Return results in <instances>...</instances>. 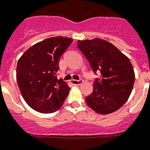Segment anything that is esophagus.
Masks as SVG:
<instances>
[{
  "label": "esophagus",
  "instance_id": "esophagus-1",
  "mask_svg": "<svg viewBox=\"0 0 150 150\" xmlns=\"http://www.w3.org/2000/svg\"><path fill=\"white\" fill-rule=\"evenodd\" d=\"M82 80H71L72 84L74 85H81L82 83Z\"/></svg>",
  "mask_w": 150,
  "mask_h": 150
}]
</instances>
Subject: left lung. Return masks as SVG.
I'll return each instance as SVG.
<instances>
[{"label":"left lung","instance_id":"left-lung-1","mask_svg":"<svg viewBox=\"0 0 150 150\" xmlns=\"http://www.w3.org/2000/svg\"><path fill=\"white\" fill-rule=\"evenodd\" d=\"M95 74L94 90L86 103L100 115L112 113L128 100L135 82V73L129 59L109 42L100 39L77 42Z\"/></svg>","mask_w":150,"mask_h":150}]
</instances>
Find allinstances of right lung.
I'll use <instances>...</instances> for the list:
<instances>
[{"instance_id": "add662e5", "label": "right lung", "mask_w": 150, "mask_h": 150, "mask_svg": "<svg viewBox=\"0 0 150 150\" xmlns=\"http://www.w3.org/2000/svg\"><path fill=\"white\" fill-rule=\"evenodd\" d=\"M73 42L67 37L46 39L30 47L17 64V82L24 100L32 109L52 113L60 108L70 88L57 79L59 61Z\"/></svg>"}]
</instances>
